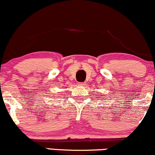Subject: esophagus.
I'll use <instances>...</instances> for the list:
<instances>
[{
  "instance_id": "obj_1",
  "label": "esophagus",
  "mask_w": 155,
  "mask_h": 155,
  "mask_svg": "<svg viewBox=\"0 0 155 155\" xmlns=\"http://www.w3.org/2000/svg\"><path fill=\"white\" fill-rule=\"evenodd\" d=\"M86 85V83L85 82H80L79 83V86L80 87H84Z\"/></svg>"
}]
</instances>
